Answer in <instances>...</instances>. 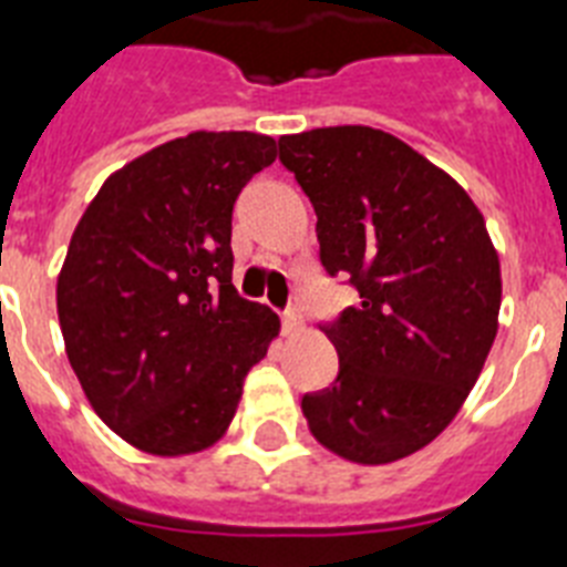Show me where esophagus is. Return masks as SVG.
Here are the masks:
<instances>
[{
    "mask_svg": "<svg viewBox=\"0 0 567 567\" xmlns=\"http://www.w3.org/2000/svg\"><path fill=\"white\" fill-rule=\"evenodd\" d=\"M282 326H285V334H302L306 331V320H302V315L299 311H285L282 317Z\"/></svg>",
    "mask_w": 567,
    "mask_h": 567,
    "instance_id": "1",
    "label": "esophagus"
}]
</instances>
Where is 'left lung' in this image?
Masks as SVG:
<instances>
[{
	"label": "left lung",
	"instance_id": "1",
	"mask_svg": "<svg viewBox=\"0 0 567 567\" xmlns=\"http://www.w3.org/2000/svg\"><path fill=\"white\" fill-rule=\"evenodd\" d=\"M317 212L320 261L361 302L323 326L340 372L306 395L331 454L384 466L434 443L475 388L501 311V261L457 179L393 133L340 124L279 140Z\"/></svg>",
	"mask_w": 567,
	"mask_h": 567
}]
</instances>
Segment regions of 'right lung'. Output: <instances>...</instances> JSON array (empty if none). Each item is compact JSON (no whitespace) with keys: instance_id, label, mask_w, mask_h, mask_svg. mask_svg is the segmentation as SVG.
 <instances>
[{"instance_id":"right-lung-1","label":"right lung","mask_w":567,"mask_h":567,"mask_svg":"<svg viewBox=\"0 0 567 567\" xmlns=\"http://www.w3.org/2000/svg\"><path fill=\"white\" fill-rule=\"evenodd\" d=\"M276 140L195 131L104 179L58 274L66 355L92 411L133 449L186 457L236 416L279 317L233 285V206Z\"/></svg>"}]
</instances>
